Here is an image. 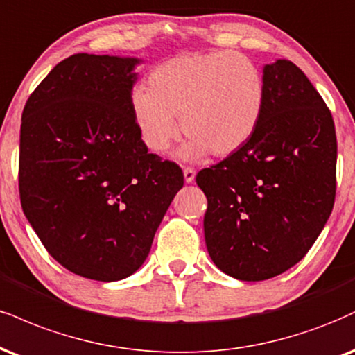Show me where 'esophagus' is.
I'll list each match as a JSON object with an SVG mask.
<instances>
[{
	"label": "esophagus",
	"instance_id": "1",
	"mask_svg": "<svg viewBox=\"0 0 355 355\" xmlns=\"http://www.w3.org/2000/svg\"><path fill=\"white\" fill-rule=\"evenodd\" d=\"M183 178H185L187 183H191L195 180V170L190 168V166H185L183 168Z\"/></svg>",
	"mask_w": 355,
	"mask_h": 355
}]
</instances>
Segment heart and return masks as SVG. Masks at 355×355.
Returning a JSON list of instances; mask_svg holds the SVG:
<instances>
[{"instance_id": "heart-1", "label": "heart", "mask_w": 355, "mask_h": 355, "mask_svg": "<svg viewBox=\"0 0 355 355\" xmlns=\"http://www.w3.org/2000/svg\"><path fill=\"white\" fill-rule=\"evenodd\" d=\"M266 104V83L250 58L233 51L183 54L155 67L148 91L134 89L130 110L148 150L165 153L189 135L180 157H228L254 135Z\"/></svg>"}]
</instances>
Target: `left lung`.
I'll use <instances>...</instances> for the list:
<instances>
[{
  "label": "left lung",
  "instance_id": "obj_1",
  "mask_svg": "<svg viewBox=\"0 0 355 355\" xmlns=\"http://www.w3.org/2000/svg\"><path fill=\"white\" fill-rule=\"evenodd\" d=\"M266 104L254 135L200 170L205 241L216 268L263 281L304 258L336 198L337 140L326 102L296 64H266Z\"/></svg>",
  "mask_w": 355,
  "mask_h": 355
}]
</instances>
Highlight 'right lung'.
Instances as JSON below:
<instances>
[{"label": "right lung", "mask_w": 355, "mask_h": 355, "mask_svg": "<svg viewBox=\"0 0 355 355\" xmlns=\"http://www.w3.org/2000/svg\"><path fill=\"white\" fill-rule=\"evenodd\" d=\"M139 62L69 55L34 89L21 119L24 215L55 261L89 279L134 275L183 187L180 166L148 153L135 127Z\"/></svg>", "instance_id": "add662e5"}]
</instances>
